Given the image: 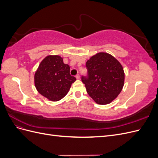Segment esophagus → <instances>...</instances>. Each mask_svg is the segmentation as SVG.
Instances as JSON below:
<instances>
[{
  "mask_svg": "<svg viewBox=\"0 0 158 158\" xmlns=\"http://www.w3.org/2000/svg\"><path fill=\"white\" fill-rule=\"evenodd\" d=\"M76 79H78V80H79L80 79V75L79 74H77V75H76Z\"/></svg>",
  "mask_w": 158,
  "mask_h": 158,
  "instance_id": "34e87169",
  "label": "esophagus"
}]
</instances>
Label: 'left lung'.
Segmentation results:
<instances>
[{
  "instance_id": "obj_1",
  "label": "left lung",
  "mask_w": 158,
  "mask_h": 158,
  "mask_svg": "<svg viewBox=\"0 0 158 158\" xmlns=\"http://www.w3.org/2000/svg\"><path fill=\"white\" fill-rule=\"evenodd\" d=\"M88 76H82L87 92L99 105L110 103L121 93L125 82L122 65L113 56L98 52L86 62Z\"/></svg>"
}]
</instances>
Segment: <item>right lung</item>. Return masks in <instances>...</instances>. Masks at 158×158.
Returning a JSON list of instances; mask_svg holds the SVG:
<instances>
[{"label":"right lung","instance_id":"1","mask_svg":"<svg viewBox=\"0 0 158 158\" xmlns=\"http://www.w3.org/2000/svg\"><path fill=\"white\" fill-rule=\"evenodd\" d=\"M76 80L70 74L69 65L64 64L59 55L47 56L41 62L34 76L37 92L52 102L63 99Z\"/></svg>","mask_w":158,"mask_h":158}]
</instances>
